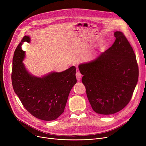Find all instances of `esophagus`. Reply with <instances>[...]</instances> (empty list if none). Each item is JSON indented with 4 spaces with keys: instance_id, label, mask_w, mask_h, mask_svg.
Segmentation results:
<instances>
[{
    "instance_id": "34e87169",
    "label": "esophagus",
    "mask_w": 146,
    "mask_h": 146,
    "mask_svg": "<svg viewBox=\"0 0 146 146\" xmlns=\"http://www.w3.org/2000/svg\"><path fill=\"white\" fill-rule=\"evenodd\" d=\"M76 78H77V80L78 81H80V80L82 79V74L79 73V72H77L76 74Z\"/></svg>"
}]
</instances>
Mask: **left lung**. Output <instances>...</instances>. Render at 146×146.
<instances>
[{
    "label": "left lung",
    "instance_id": "1",
    "mask_svg": "<svg viewBox=\"0 0 146 146\" xmlns=\"http://www.w3.org/2000/svg\"><path fill=\"white\" fill-rule=\"evenodd\" d=\"M115 41L94 60L79 65L82 83L93 110L111 115L130 101L139 79V67L132 47L124 34L114 33Z\"/></svg>",
    "mask_w": 146,
    "mask_h": 146
}]
</instances>
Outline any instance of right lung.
<instances>
[{
    "mask_svg": "<svg viewBox=\"0 0 146 146\" xmlns=\"http://www.w3.org/2000/svg\"><path fill=\"white\" fill-rule=\"evenodd\" d=\"M31 38L25 35L14 52L12 82L13 90L25 109L36 118L44 121L57 119L64 112L68 95L77 82L76 68L72 66L61 72H51L42 77L30 74L22 63L25 51L24 42Z\"/></svg>",
    "mask_w": 146,
    "mask_h": 146,
    "instance_id": "1",
    "label": "right lung"
}]
</instances>
